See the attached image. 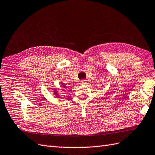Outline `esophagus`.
<instances>
[{
    "label": "esophagus",
    "mask_w": 155,
    "mask_h": 155,
    "mask_svg": "<svg viewBox=\"0 0 155 155\" xmlns=\"http://www.w3.org/2000/svg\"><path fill=\"white\" fill-rule=\"evenodd\" d=\"M84 83H85L84 81H82L81 82V84H84Z\"/></svg>",
    "instance_id": "34e87169"
}]
</instances>
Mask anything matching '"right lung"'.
<instances>
[{"instance_id":"right-lung-1","label":"right lung","mask_w":155,"mask_h":155,"mask_svg":"<svg viewBox=\"0 0 155 155\" xmlns=\"http://www.w3.org/2000/svg\"><path fill=\"white\" fill-rule=\"evenodd\" d=\"M64 88H65V87H64Z\"/></svg>"}]
</instances>
